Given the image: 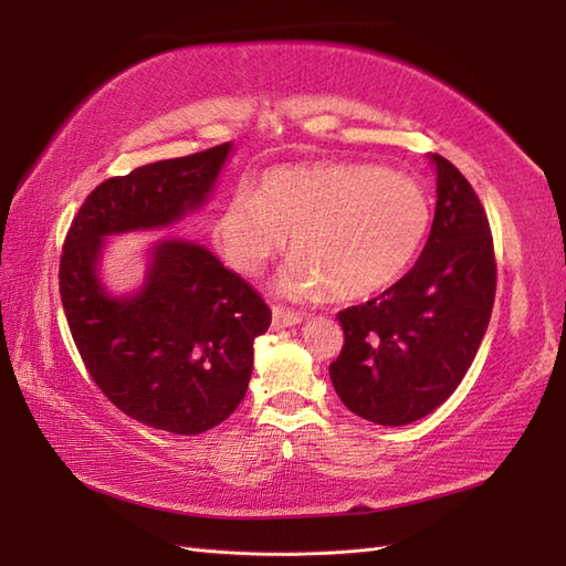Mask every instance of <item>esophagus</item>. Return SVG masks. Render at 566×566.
Segmentation results:
<instances>
[{"label": "esophagus", "instance_id": "obj_1", "mask_svg": "<svg viewBox=\"0 0 566 566\" xmlns=\"http://www.w3.org/2000/svg\"><path fill=\"white\" fill-rule=\"evenodd\" d=\"M272 318H274V328H286V326H296V323H302L304 314H296V311L286 306H274Z\"/></svg>", "mask_w": 566, "mask_h": 566}]
</instances>
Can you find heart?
<instances>
[{"instance_id":"heart-1","label":"heart","mask_w":566,"mask_h":566,"mask_svg":"<svg viewBox=\"0 0 566 566\" xmlns=\"http://www.w3.org/2000/svg\"><path fill=\"white\" fill-rule=\"evenodd\" d=\"M428 228L430 199L411 175L316 165L280 167L255 195L238 191L216 213L213 240L233 270L258 276L292 235L284 294L365 298L399 280Z\"/></svg>"}]
</instances>
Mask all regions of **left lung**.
I'll return each mask as SVG.
<instances>
[{
  "instance_id": "1",
  "label": "left lung",
  "mask_w": 566,
  "mask_h": 566,
  "mask_svg": "<svg viewBox=\"0 0 566 566\" xmlns=\"http://www.w3.org/2000/svg\"><path fill=\"white\" fill-rule=\"evenodd\" d=\"M438 203L428 243L399 282L338 314L331 381L355 416L406 426L450 399L482 345L496 296L494 238L476 191L432 155Z\"/></svg>"
}]
</instances>
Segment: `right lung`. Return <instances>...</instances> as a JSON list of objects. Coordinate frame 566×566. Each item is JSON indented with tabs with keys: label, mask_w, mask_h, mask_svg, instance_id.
Returning <instances> with one entry per match:
<instances>
[{
	"label": "right lung",
	"mask_w": 566,
	"mask_h": 566,
	"mask_svg": "<svg viewBox=\"0 0 566 566\" xmlns=\"http://www.w3.org/2000/svg\"><path fill=\"white\" fill-rule=\"evenodd\" d=\"M231 143L104 179L84 199L60 255V298L90 377L118 411L175 436L223 423L243 401L252 343L272 311L252 286L189 240L153 248L143 290L104 292L97 262L106 235L160 228L199 209Z\"/></svg>",
	"instance_id": "obj_1"
}]
</instances>
